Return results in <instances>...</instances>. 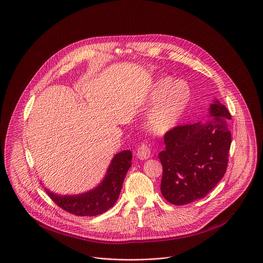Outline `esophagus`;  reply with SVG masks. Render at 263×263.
I'll use <instances>...</instances> for the list:
<instances>
[{
  "label": "esophagus",
  "mask_w": 263,
  "mask_h": 263,
  "mask_svg": "<svg viewBox=\"0 0 263 263\" xmlns=\"http://www.w3.org/2000/svg\"><path fill=\"white\" fill-rule=\"evenodd\" d=\"M137 156L140 159H147V158L152 157V153H151V148H149V145H147L145 142L141 143L139 148H138V152H137Z\"/></svg>",
  "instance_id": "1"
}]
</instances>
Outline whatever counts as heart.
<instances>
[{"mask_svg":"<svg viewBox=\"0 0 263 263\" xmlns=\"http://www.w3.org/2000/svg\"><path fill=\"white\" fill-rule=\"evenodd\" d=\"M192 100V88L184 81L160 77L153 84L148 103L156 105L146 119L147 129L157 136L174 129L184 116Z\"/></svg>","mask_w":263,"mask_h":263,"instance_id":"heart-1","label":"heart"}]
</instances>
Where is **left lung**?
I'll use <instances>...</instances> for the list:
<instances>
[{"instance_id": "8db88e82", "label": "left lung", "mask_w": 263, "mask_h": 263, "mask_svg": "<svg viewBox=\"0 0 263 263\" xmlns=\"http://www.w3.org/2000/svg\"><path fill=\"white\" fill-rule=\"evenodd\" d=\"M209 116L205 122L177 125L164 136L165 149L158 154L163 171L160 191L175 205L204 197L227 172L231 116L216 99Z\"/></svg>"}]
</instances>
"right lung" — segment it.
<instances>
[{
    "instance_id": "add662e5",
    "label": "right lung",
    "mask_w": 263,
    "mask_h": 263,
    "mask_svg": "<svg viewBox=\"0 0 263 263\" xmlns=\"http://www.w3.org/2000/svg\"><path fill=\"white\" fill-rule=\"evenodd\" d=\"M130 151L117 154L109 163L103 180L95 189L80 194H58L45 187L48 195L58 204L70 213L78 216H95L114 206L123 187V179L132 165Z\"/></svg>"
}]
</instances>
